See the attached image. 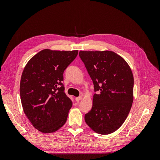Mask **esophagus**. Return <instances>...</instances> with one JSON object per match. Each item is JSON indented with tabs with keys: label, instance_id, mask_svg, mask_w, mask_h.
<instances>
[{
	"label": "esophagus",
	"instance_id": "34e87169",
	"mask_svg": "<svg viewBox=\"0 0 160 160\" xmlns=\"http://www.w3.org/2000/svg\"><path fill=\"white\" fill-rule=\"evenodd\" d=\"M82 99H83V97H82V96H79V97H77V98H75V100H76L77 101H79L81 100Z\"/></svg>",
	"mask_w": 160,
	"mask_h": 160
}]
</instances>
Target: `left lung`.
<instances>
[{
  "label": "left lung",
  "instance_id": "8db88e82",
  "mask_svg": "<svg viewBox=\"0 0 160 160\" xmlns=\"http://www.w3.org/2000/svg\"><path fill=\"white\" fill-rule=\"evenodd\" d=\"M94 85L93 106L85 121L95 132L108 135L126 119L133 101V75L123 57L113 51H79Z\"/></svg>",
  "mask_w": 160,
  "mask_h": 160
}]
</instances>
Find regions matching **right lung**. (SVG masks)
Segmentation results:
<instances>
[{
  "instance_id": "add662e5",
  "label": "right lung",
  "mask_w": 160,
  "mask_h": 160,
  "mask_svg": "<svg viewBox=\"0 0 160 160\" xmlns=\"http://www.w3.org/2000/svg\"><path fill=\"white\" fill-rule=\"evenodd\" d=\"M78 51L43 49L28 61L22 71L20 95L24 113L42 133L63 126L72 101L65 93L63 72Z\"/></svg>"
}]
</instances>
